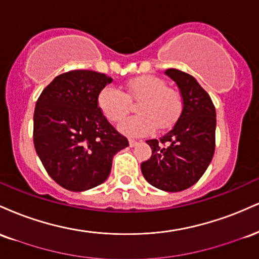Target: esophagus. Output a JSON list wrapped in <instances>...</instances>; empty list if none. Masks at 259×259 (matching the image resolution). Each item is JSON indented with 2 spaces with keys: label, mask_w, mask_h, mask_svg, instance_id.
Returning a JSON list of instances; mask_svg holds the SVG:
<instances>
[{
  "label": "esophagus",
  "mask_w": 259,
  "mask_h": 259,
  "mask_svg": "<svg viewBox=\"0 0 259 259\" xmlns=\"http://www.w3.org/2000/svg\"><path fill=\"white\" fill-rule=\"evenodd\" d=\"M136 145H138V141H136V140H133V139L129 140V146H130V147L136 146Z\"/></svg>",
  "instance_id": "34e87169"
}]
</instances>
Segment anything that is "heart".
<instances>
[{
    "label": "heart",
    "instance_id": "obj_1",
    "mask_svg": "<svg viewBox=\"0 0 259 259\" xmlns=\"http://www.w3.org/2000/svg\"><path fill=\"white\" fill-rule=\"evenodd\" d=\"M139 114L120 123L119 130L127 136H145L156 126L164 130L177 123L183 112V96L177 89L167 86L165 80L156 75H142L130 80L125 91L114 86H105L99 92L97 103L105 117L120 121L130 112L132 103Z\"/></svg>",
    "mask_w": 259,
    "mask_h": 259
}]
</instances>
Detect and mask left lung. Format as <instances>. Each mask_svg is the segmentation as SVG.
I'll list each match as a JSON object with an SVG mask.
<instances>
[{
  "label": "left lung",
  "instance_id": "8db88e82",
  "mask_svg": "<svg viewBox=\"0 0 259 259\" xmlns=\"http://www.w3.org/2000/svg\"><path fill=\"white\" fill-rule=\"evenodd\" d=\"M164 73L179 88L183 112L164 136L147 140L152 156L141 163V171L152 186L177 192L197 183L213 158L215 107L192 75L173 68Z\"/></svg>",
  "mask_w": 259,
  "mask_h": 259
}]
</instances>
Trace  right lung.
Segmentation results:
<instances>
[{
    "label": "right lung",
    "mask_w": 259,
    "mask_h": 259,
    "mask_svg": "<svg viewBox=\"0 0 259 259\" xmlns=\"http://www.w3.org/2000/svg\"><path fill=\"white\" fill-rule=\"evenodd\" d=\"M112 79L94 70H70L44 89L34 112V146L58 185L85 191L108 178L113 156L129 141L107 120L97 103Z\"/></svg>",
    "instance_id": "obj_1"
}]
</instances>
